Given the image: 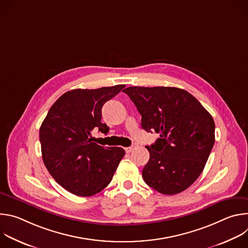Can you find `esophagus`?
Returning a JSON list of instances; mask_svg holds the SVG:
<instances>
[{
	"mask_svg": "<svg viewBox=\"0 0 248 248\" xmlns=\"http://www.w3.org/2000/svg\"><path fill=\"white\" fill-rule=\"evenodd\" d=\"M136 146H137L136 144H132L130 147H126V148H125V151H126L127 153H130L133 149H135V148H136Z\"/></svg>",
	"mask_w": 248,
	"mask_h": 248,
	"instance_id": "1",
	"label": "esophagus"
}]
</instances>
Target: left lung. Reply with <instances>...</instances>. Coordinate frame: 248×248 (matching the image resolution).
<instances>
[{
	"instance_id": "8db88e82",
	"label": "left lung",
	"mask_w": 248,
	"mask_h": 248,
	"mask_svg": "<svg viewBox=\"0 0 248 248\" xmlns=\"http://www.w3.org/2000/svg\"><path fill=\"white\" fill-rule=\"evenodd\" d=\"M141 115V126L160 137L146 146L142 170L153 189L173 195L188 188L202 172L215 142V123L200 102L176 87L130 86L123 90Z\"/></svg>"
}]
</instances>
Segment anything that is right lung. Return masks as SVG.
<instances>
[{
  "instance_id": "right-lung-1",
  "label": "right lung",
  "mask_w": 248,
  "mask_h": 248,
  "mask_svg": "<svg viewBox=\"0 0 248 248\" xmlns=\"http://www.w3.org/2000/svg\"><path fill=\"white\" fill-rule=\"evenodd\" d=\"M125 85L74 89L62 94L43 121L39 138L42 159L55 181L78 196H92L107 186L125 152L92 142L91 131L107 134L101 123L103 105Z\"/></svg>"
}]
</instances>
